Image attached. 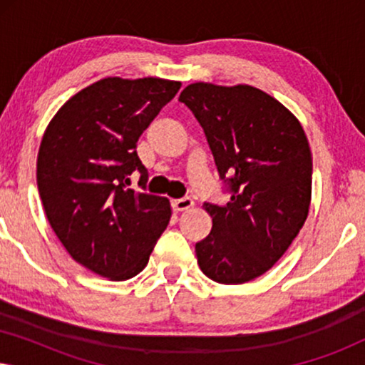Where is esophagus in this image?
<instances>
[{
	"mask_svg": "<svg viewBox=\"0 0 365 365\" xmlns=\"http://www.w3.org/2000/svg\"><path fill=\"white\" fill-rule=\"evenodd\" d=\"M173 209L176 212H182V211H187V209H191L194 206V201L191 197H181V199H174L171 202Z\"/></svg>",
	"mask_w": 365,
	"mask_h": 365,
	"instance_id": "34e87169",
	"label": "esophagus"
}]
</instances>
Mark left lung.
<instances>
[{"instance_id":"1","label":"left lung","mask_w":365,"mask_h":365,"mask_svg":"<svg viewBox=\"0 0 365 365\" xmlns=\"http://www.w3.org/2000/svg\"><path fill=\"white\" fill-rule=\"evenodd\" d=\"M179 101L206 134L226 206L204 204L212 229L196 244L197 264L219 284H244L267 272L306 222L312 156L306 133L289 109L249 84L192 83Z\"/></svg>"}]
</instances>
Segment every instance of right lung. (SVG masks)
<instances>
[{"instance_id": "1", "label": "right lung", "mask_w": 365, "mask_h": 365, "mask_svg": "<svg viewBox=\"0 0 365 365\" xmlns=\"http://www.w3.org/2000/svg\"><path fill=\"white\" fill-rule=\"evenodd\" d=\"M179 81L104 78L69 98L39 144L38 191L54 234L74 261L109 281L146 267L171 219L168 197L129 189V176L148 169L138 139Z\"/></svg>"}]
</instances>
